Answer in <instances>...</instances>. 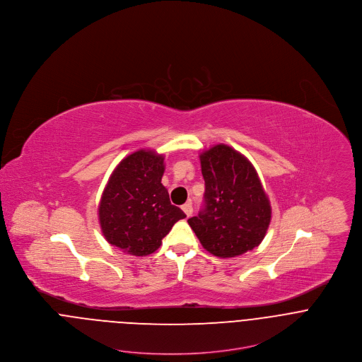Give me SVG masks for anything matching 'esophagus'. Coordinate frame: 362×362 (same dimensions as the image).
<instances>
[{"label":"esophagus","instance_id":"obj_1","mask_svg":"<svg viewBox=\"0 0 362 362\" xmlns=\"http://www.w3.org/2000/svg\"><path fill=\"white\" fill-rule=\"evenodd\" d=\"M182 210H184V213L189 217V216H192V213H194V207H192V204L191 202H187L185 205H182Z\"/></svg>","mask_w":362,"mask_h":362}]
</instances>
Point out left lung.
<instances>
[{
	"label": "left lung",
	"instance_id": "obj_1",
	"mask_svg": "<svg viewBox=\"0 0 362 362\" xmlns=\"http://www.w3.org/2000/svg\"><path fill=\"white\" fill-rule=\"evenodd\" d=\"M205 205L188 220L202 247L214 257L234 258L258 247L272 207L251 161L227 145L201 153Z\"/></svg>",
	"mask_w": 362,
	"mask_h": 362
}]
</instances>
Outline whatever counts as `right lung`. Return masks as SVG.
I'll return each instance as SVG.
<instances>
[{
	"label": "right lung",
	"mask_w": 362,
	"mask_h": 362,
	"mask_svg": "<svg viewBox=\"0 0 362 362\" xmlns=\"http://www.w3.org/2000/svg\"><path fill=\"white\" fill-rule=\"evenodd\" d=\"M164 156L136 151L115 167L104 188L99 221L108 244L135 257L153 254L171 227L187 217L161 184Z\"/></svg>",
	"instance_id": "right-lung-1"
}]
</instances>
